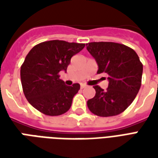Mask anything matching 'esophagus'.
<instances>
[{
    "label": "esophagus",
    "instance_id": "34e87169",
    "mask_svg": "<svg viewBox=\"0 0 158 158\" xmlns=\"http://www.w3.org/2000/svg\"><path fill=\"white\" fill-rule=\"evenodd\" d=\"M85 87H86L85 85H83V84L80 85V88H81V89H84V88H85Z\"/></svg>",
    "mask_w": 158,
    "mask_h": 158
}]
</instances>
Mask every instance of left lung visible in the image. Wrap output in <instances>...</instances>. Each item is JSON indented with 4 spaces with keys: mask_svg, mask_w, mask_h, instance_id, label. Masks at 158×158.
<instances>
[{
    "mask_svg": "<svg viewBox=\"0 0 158 158\" xmlns=\"http://www.w3.org/2000/svg\"><path fill=\"white\" fill-rule=\"evenodd\" d=\"M88 52L98 64L97 73L108 75L106 90L93 86L96 96L87 102L89 111L99 117H112L123 113L133 102L141 85L143 65L136 52L115 42H90Z\"/></svg>",
    "mask_w": 158,
    "mask_h": 158,
    "instance_id": "obj_1",
    "label": "left lung"
}]
</instances>
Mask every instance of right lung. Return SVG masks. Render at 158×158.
I'll use <instances>...</instances> for the list:
<instances>
[{"label":"right lung","mask_w":158,"mask_h":158,"mask_svg":"<svg viewBox=\"0 0 158 158\" xmlns=\"http://www.w3.org/2000/svg\"><path fill=\"white\" fill-rule=\"evenodd\" d=\"M85 46L55 40L41 42L30 50L21 66L20 77L26 99L35 109L48 116L69 111L80 85H66L59 73L67 71L73 56Z\"/></svg>","instance_id":"1"}]
</instances>
